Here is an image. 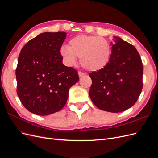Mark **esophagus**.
<instances>
[{
  "label": "esophagus",
  "instance_id": "34e87169",
  "mask_svg": "<svg viewBox=\"0 0 158 158\" xmlns=\"http://www.w3.org/2000/svg\"><path fill=\"white\" fill-rule=\"evenodd\" d=\"M78 75L80 77H82V76L85 75V73H83V72H81V71H78Z\"/></svg>",
  "mask_w": 158,
  "mask_h": 158
}]
</instances>
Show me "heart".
Here are the masks:
<instances>
[{
    "label": "heart",
    "mask_w": 158,
    "mask_h": 158,
    "mask_svg": "<svg viewBox=\"0 0 158 158\" xmlns=\"http://www.w3.org/2000/svg\"><path fill=\"white\" fill-rule=\"evenodd\" d=\"M111 53L109 43L103 37L94 35H78L70 40L69 47L63 46L60 49L66 64H75L78 57L82 67L90 71L104 68L109 63Z\"/></svg>",
    "instance_id": "obj_1"
}]
</instances>
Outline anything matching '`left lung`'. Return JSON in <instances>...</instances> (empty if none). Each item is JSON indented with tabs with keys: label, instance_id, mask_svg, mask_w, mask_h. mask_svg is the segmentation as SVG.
Returning <instances> with one entry per match:
<instances>
[{
	"label": "left lung",
	"instance_id": "obj_1",
	"mask_svg": "<svg viewBox=\"0 0 158 158\" xmlns=\"http://www.w3.org/2000/svg\"><path fill=\"white\" fill-rule=\"evenodd\" d=\"M112 52L104 68L89 73L92 84L89 97L99 109L118 113L131 107L143 87V66L132 45L114 37Z\"/></svg>",
	"mask_w": 158,
	"mask_h": 158
}]
</instances>
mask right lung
<instances>
[{
	"label": "right lung",
	"instance_id": "add662e5",
	"mask_svg": "<svg viewBox=\"0 0 158 158\" xmlns=\"http://www.w3.org/2000/svg\"><path fill=\"white\" fill-rule=\"evenodd\" d=\"M65 32H45L23 47L16 70L17 94L30 112L45 116L59 111L69 90L79 80L78 71L63 64L60 48Z\"/></svg>",
	"mask_w": 158,
	"mask_h": 158
}]
</instances>
